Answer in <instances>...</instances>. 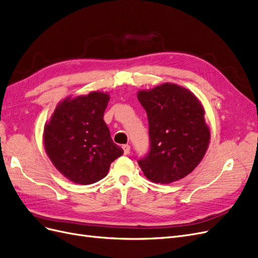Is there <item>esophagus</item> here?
Returning <instances> with one entry per match:
<instances>
[{
    "label": "esophagus",
    "instance_id": "esophagus-1",
    "mask_svg": "<svg viewBox=\"0 0 258 258\" xmlns=\"http://www.w3.org/2000/svg\"><path fill=\"white\" fill-rule=\"evenodd\" d=\"M122 150H123L124 155H128L130 153V145H128V144L122 145Z\"/></svg>",
    "mask_w": 258,
    "mask_h": 258
}]
</instances>
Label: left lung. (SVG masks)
<instances>
[{
  "instance_id": "left-lung-1",
  "label": "left lung",
  "mask_w": 258,
  "mask_h": 258,
  "mask_svg": "<svg viewBox=\"0 0 258 258\" xmlns=\"http://www.w3.org/2000/svg\"><path fill=\"white\" fill-rule=\"evenodd\" d=\"M147 114L150 150L138 159L152 182L169 184L188 175L204 158L210 141L205 110L192 93L174 84L139 91Z\"/></svg>"
}]
</instances>
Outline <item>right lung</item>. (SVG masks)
I'll return each mask as SVG.
<instances>
[{
    "label": "right lung",
    "mask_w": 258,
    "mask_h": 258,
    "mask_svg": "<svg viewBox=\"0 0 258 258\" xmlns=\"http://www.w3.org/2000/svg\"><path fill=\"white\" fill-rule=\"evenodd\" d=\"M110 96L90 92L67 98L56 107L44 130L45 150L53 166L72 182L87 185L106 176L123 154L113 142L103 115Z\"/></svg>",
    "instance_id": "1"
}]
</instances>
